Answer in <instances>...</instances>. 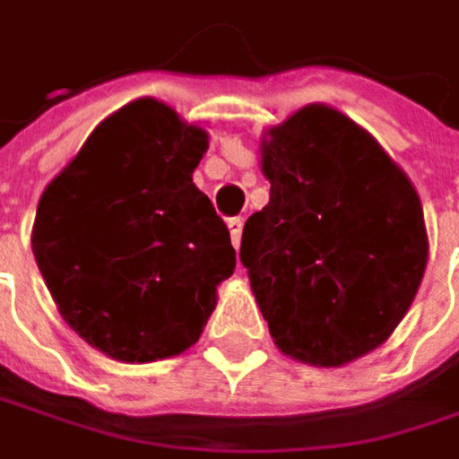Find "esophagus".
I'll return each instance as SVG.
<instances>
[{"label":"esophagus","instance_id":"1","mask_svg":"<svg viewBox=\"0 0 459 459\" xmlns=\"http://www.w3.org/2000/svg\"><path fill=\"white\" fill-rule=\"evenodd\" d=\"M229 230L233 247L238 249V244H241V230H244V221H241V218H229Z\"/></svg>","mask_w":459,"mask_h":459}]
</instances>
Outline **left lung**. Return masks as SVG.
Here are the masks:
<instances>
[{
    "mask_svg": "<svg viewBox=\"0 0 459 459\" xmlns=\"http://www.w3.org/2000/svg\"><path fill=\"white\" fill-rule=\"evenodd\" d=\"M269 203L241 236V264L274 344L339 368L383 344L427 269L421 200L380 143L308 105L262 143Z\"/></svg>",
    "mask_w": 459,
    "mask_h": 459,
    "instance_id": "8db88e82",
    "label": "left lung"
}]
</instances>
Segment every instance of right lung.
Listing matches in <instances>:
<instances>
[{
    "label": "right lung",
    "mask_w": 459,
    "mask_h": 459,
    "mask_svg": "<svg viewBox=\"0 0 459 459\" xmlns=\"http://www.w3.org/2000/svg\"><path fill=\"white\" fill-rule=\"evenodd\" d=\"M205 149V130L138 100L94 128L38 203V269L64 321L112 359L190 349L236 269L223 218L192 182Z\"/></svg>",
    "instance_id": "1"
}]
</instances>
